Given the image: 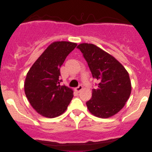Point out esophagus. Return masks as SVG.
I'll list each match as a JSON object with an SVG mask.
<instances>
[{"instance_id":"1","label":"esophagus","mask_w":152,"mask_h":152,"mask_svg":"<svg viewBox=\"0 0 152 152\" xmlns=\"http://www.w3.org/2000/svg\"><path fill=\"white\" fill-rule=\"evenodd\" d=\"M82 89H83V87H82V85H79V87H77L75 88V90H76V92H78V93H79V92H80Z\"/></svg>"}]
</instances>
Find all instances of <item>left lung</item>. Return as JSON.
I'll return each instance as SVG.
<instances>
[{
    "label": "left lung",
    "mask_w": 152,
    "mask_h": 152,
    "mask_svg": "<svg viewBox=\"0 0 152 152\" xmlns=\"http://www.w3.org/2000/svg\"><path fill=\"white\" fill-rule=\"evenodd\" d=\"M77 48L83 53L93 77L99 81L86 103L87 109L98 118L112 117L123 108L131 94L128 72L114 56L96 45L81 43Z\"/></svg>",
    "instance_id": "left-lung-1"
}]
</instances>
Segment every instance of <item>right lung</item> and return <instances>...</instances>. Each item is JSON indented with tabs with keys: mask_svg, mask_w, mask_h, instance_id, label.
Masks as SVG:
<instances>
[{
	"mask_svg": "<svg viewBox=\"0 0 152 152\" xmlns=\"http://www.w3.org/2000/svg\"><path fill=\"white\" fill-rule=\"evenodd\" d=\"M77 44L52 42L29 69L24 82L25 94L37 113L45 118L63 114L73 96L72 89L60 86V67Z\"/></svg>",
	"mask_w": 152,
	"mask_h": 152,
	"instance_id": "add662e5",
	"label": "right lung"
}]
</instances>
